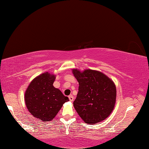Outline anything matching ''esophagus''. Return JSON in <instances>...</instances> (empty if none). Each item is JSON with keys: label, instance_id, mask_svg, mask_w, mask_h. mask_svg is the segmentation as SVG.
<instances>
[{"label": "esophagus", "instance_id": "1", "mask_svg": "<svg viewBox=\"0 0 149 149\" xmlns=\"http://www.w3.org/2000/svg\"><path fill=\"white\" fill-rule=\"evenodd\" d=\"M69 99H70V101H73V100H74V98L72 95H70L69 96Z\"/></svg>", "mask_w": 149, "mask_h": 149}]
</instances>
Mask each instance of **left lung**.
Wrapping results in <instances>:
<instances>
[{"label": "left lung", "mask_w": 149, "mask_h": 149, "mask_svg": "<svg viewBox=\"0 0 149 149\" xmlns=\"http://www.w3.org/2000/svg\"><path fill=\"white\" fill-rule=\"evenodd\" d=\"M79 83L74 107L86 123L94 124L108 117L114 109L116 89L114 82L99 71L73 70Z\"/></svg>", "instance_id": "obj_1"}]
</instances>
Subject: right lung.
<instances>
[{
    "mask_svg": "<svg viewBox=\"0 0 149 149\" xmlns=\"http://www.w3.org/2000/svg\"><path fill=\"white\" fill-rule=\"evenodd\" d=\"M55 75L46 72L30 83L25 93V102L29 112L40 120L51 121L69 101L59 89L53 86Z\"/></svg>",
    "mask_w": 149,
    "mask_h": 149,
    "instance_id": "right-lung-1",
    "label": "right lung"
}]
</instances>
